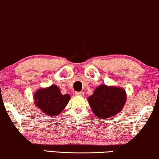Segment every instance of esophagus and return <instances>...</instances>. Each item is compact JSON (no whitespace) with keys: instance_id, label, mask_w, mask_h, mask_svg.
<instances>
[{"instance_id":"obj_1","label":"esophagus","mask_w":159,"mask_h":159,"mask_svg":"<svg viewBox=\"0 0 159 159\" xmlns=\"http://www.w3.org/2000/svg\"><path fill=\"white\" fill-rule=\"evenodd\" d=\"M75 94L76 96H84V92H75Z\"/></svg>"}]
</instances>
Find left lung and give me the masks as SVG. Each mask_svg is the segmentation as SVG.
Returning <instances> with one entry per match:
<instances>
[{"label": "left lung", "instance_id": "left-lung-1", "mask_svg": "<svg viewBox=\"0 0 159 159\" xmlns=\"http://www.w3.org/2000/svg\"><path fill=\"white\" fill-rule=\"evenodd\" d=\"M127 94L123 88L101 84L88 98V102L94 115L100 119L113 116L123 108Z\"/></svg>", "mask_w": 159, "mask_h": 159}]
</instances>
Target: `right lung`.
Wrapping results in <instances>:
<instances>
[{
  "label": "right lung",
  "instance_id": "right-lung-1",
  "mask_svg": "<svg viewBox=\"0 0 159 159\" xmlns=\"http://www.w3.org/2000/svg\"><path fill=\"white\" fill-rule=\"evenodd\" d=\"M35 105L42 112L51 116H56L67 106L70 100L68 94H62L56 85L40 88L34 95Z\"/></svg>",
  "mask_w": 159,
  "mask_h": 159
}]
</instances>
